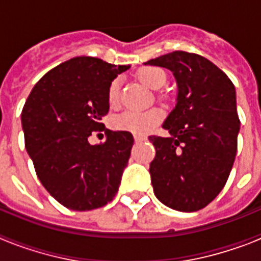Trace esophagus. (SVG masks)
<instances>
[{
    "mask_svg": "<svg viewBox=\"0 0 261 261\" xmlns=\"http://www.w3.org/2000/svg\"><path fill=\"white\" fill-rule=\"evenodd\" d=\"M146 140V137H142V136H135V141L136 142H142Z\"/></svg>",
    "mask_w": 261,
    "mask_h": 261,
    "instance_id": "esophagus-1",
    "label": "esophagus"
}]
</instances>
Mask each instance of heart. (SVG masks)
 I'll use <instances>...</instances> for the list:
<instances>
[{"label": "heart", "instance_id": "1", "mask_svg": "<svg viewBox=\"0 0 261 261\" xmlns=\"http://www.w3.org/2000/svg\"><path fill=\"white\" fill-rule=\"evenodd\" d=\"M138 80L146 85L151 90L162 89L166 85V74L163 70L154 66H147L141 69L137 74ZM120 99V80L112 81L108 89V102L111 106H117ZM162 114L159 111L153 110L147 112H133L125 111L123 114L117 115L112 120V126L117 130H125L133 135L144 136L153 132L162 121Z\"/></svg>", "mask_w": 261, "mask_h": 261}]
</instances>
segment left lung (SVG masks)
Segmentation results:
<instances>
[{
    "label": "left lung",
    "instance_id": "1",
    "mask_svg": "<svg viewBox=\"0 0 261 261\" xmlns=\"http://www.w3.org/2000/svg\"><path fill=\"white\" fill-rule=\"evenodd\" d=\"M145 64L172 71L177 102L163 123L170 137L150 136L156 199L179 212H196L216 199L234 165L241 121L235 87L208 59L175 50Z\"/></svg>",
    "mask_w": 261,
    "mask_h": 261
}]
</instances>
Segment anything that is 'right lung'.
Wrapping results in <instances>:
<instances>
[{
    "label": "right lung",
    "instance_id": "add662e5",
    "mask_svg": "<svg viewBox=\"0 0 261 261\" xmlns=\"http://www.w3.org/2000/svg\"><path fill=\"white\" fill-rule=\"evenodd\" d=\"M129 69L81 56L49 70L22 110L24 145L36 175L52 197L71 211H93L112 201L128 165L133 136L105 128L108 89ZM108 140L90 145L93 132Z\"/></svg>",
    "mask_w": 261,
    "mask_h": 261
}]
</instances>
